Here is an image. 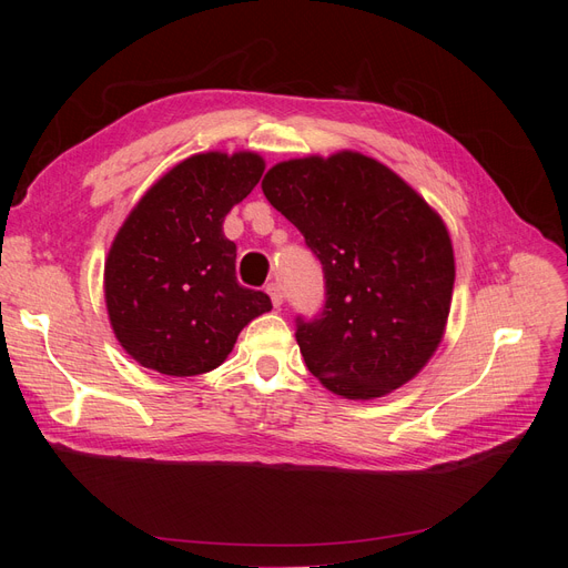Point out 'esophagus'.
Listing matches in <instances>:
<instances>
[{
  "label": "esophagus",
  "mask_w": 568,
  "mask_h": 568,
  "mask_svg": "<svg viewBox=\"0 0 568 568\" xmlns=\"http://www.w3.org/2000/svg\"><path fill=\"white\" fill-rule=\"evenodd\" d=\"M267 294H270V298H272V305L274 307H280L282 303H284V294H282V286L277 284V282H272V284H267Z\"/></svg>",
  "instance_id": "1"
}]
</instances>
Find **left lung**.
Segmentation results:
<instances>
[{"mask_svg": "<svg viewBox=\"0 0 568 568\" xmlns=\"http://www.w3.org/2000/svg\"><path fill=\"white\" fill-rule=\"evenodd\" d=\"M261 186L326 280L324 313L296 332L307 369L348 400L415 379L440 346L453 303L443 217L388 165L348 149L282 161Z\"/></svg>", "mask_w": 568, "mask_h": 568, "instance_id": "obj_1", "label": "left lung"}]
</instances>
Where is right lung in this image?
Masks as SVG:
<instances>
[{
    "instance_id": "obj_1",
    "label": "right lung",
    "mask_w": 568,
    "mask_h": 568,
    "mask_svg": "<svg viewBox=\"0 0 568 568\" xmlns=\"http://www.w3.org/2000/svg\"><path fill=\"white\" fill-rule=\"evenodd\" d=\"M255 151L194 153L153 182L120 225L104 263L111 329L142 367L196 376L225 363L239 332L272 311L236 282L225 215L261 182Z\"/></svg>"
}]
</instances>
